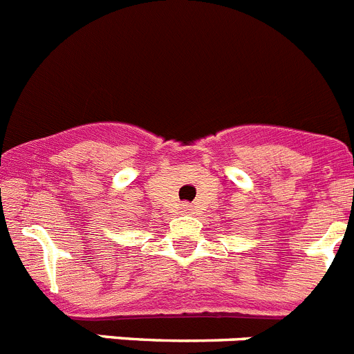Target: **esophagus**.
Returning a JSON list of instances; mask_svg holds the SVG:
<instances>
[{"label": "esophagus", "mask_w": 354, "mask_h": 354, "mask_svg": "<svg viewBox=\"0 0 354 354\" xmlns=\"http://www.w3.org/2000/svg\"><path fill=\"white\" fill-rule=\"evenodd\" d=\"M186 211H189V209H186Z\"/></svg>", "instance_id": "34e87169"}]
</instances>
